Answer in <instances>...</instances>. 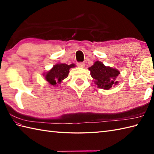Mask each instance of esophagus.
Here are the masks:
<instances>
[{"label":"esophagus","instance_id":"obj_1","mask_svg":"<svg viewBox=\"0 0 154 154\" xmlns=\"http://www.w3.org/2000/svg\"><path fill=\"white\" fill-rule=\"evenodd\" d=\"M77 66L79 67H81V68H84L85 67V64L84 63H79L77 64Z\"/></svg>","mask_w":154,"mask_h":154}]
</instances>
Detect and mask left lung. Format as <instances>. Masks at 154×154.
<instances>
[{
  "label": "left lung",
  "mask_w": 154,
  "mask_h": 154,
  "mask_svg": "<svg viewBox=\"0 0 154 154\" xmlns=\"http://www.w3.org/2000/svg\"><path fill=\"white\" fill-rule=\"evenodd\" d=\"M88 69L98 88L109 90L119 84L116 79L120 73L117 69L106 66L99 61L94 62L92 66Z\"/></svg>",
  "instance_id": "1"
}]
</instances>
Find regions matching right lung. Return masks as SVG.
I'll return each instance as SVG.
<instances>
[{"label": "right lung", "instance_id": "obj_1", "mask_svg": "<svg viewBox=\"0 0 154 154\" xmlns=\"http://www.w3.org/2000/svg\"><path fill=\"white\" fill-rule=\"evenodd\" d=\"M75 67L76 66L74 63L67 65L57 63L54 65L50 70L44 73L43 75L50 86L57 87L59 84H61L65 78L67 77L70 69Z\"/></svg>", "mask_w": 154, "mask_h": 154}]
</instances>
